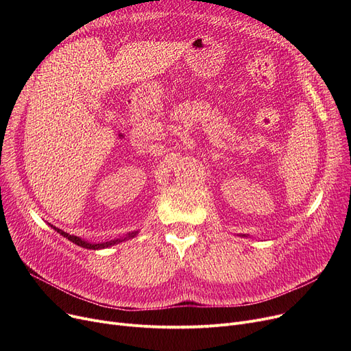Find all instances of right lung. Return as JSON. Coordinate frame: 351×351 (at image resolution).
Returning a JSON list of instances; mask_svg holds the SVG:
<instances>
[{
  "mask_svg": "<svg viewBox=\"0 0 351 351\" xmlns=\"http://www.w3.org/2000/svg\"><path fill=\"white\" fill-rule=\"evenodd\" d=\"M51 228H53L55 230H57L60 234H62L64 237H66L68 241H71L72 243H75V245H78V246H81V247H85V249H104V247H109V246H112V245H115V243H119V242H122V241H126V239H129V237H134L135 234H136V232L135 233H129L126 237H123V239H117V241H110V242H105V243H88V242H85V241H82V239H80V237H77V236H72V234H68L66 232H64V230H61V229H58V228H55V226H52L51 225Z\"/></svg>",
  "mask_w": 351,
  "mask_h": 351,
  "instance_id": "right-lung-1",
  "label": "right lung"
}]
</instances>
